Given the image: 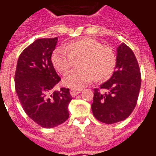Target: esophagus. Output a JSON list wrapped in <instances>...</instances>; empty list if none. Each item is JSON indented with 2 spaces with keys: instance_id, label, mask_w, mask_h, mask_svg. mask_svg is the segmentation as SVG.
Here are the masks:
<instances>
[{
  "instance_id": "esophagus-1",
  "label": "esophagus",
  "mask_w": 156,
  "mask_h": 156,
  "mask_svg": "<svg viewBox=\"0 0 156 156\" xmlns=\"http://www.w3.org/2000/svg\"><path fill=\"white\" fill-rule=\"evenodd\" d=\"M81 91H82L81 89H71V90H70V94H71V95L73 97H75L76 95L80 94Z\"/></svg>"
}]
</instances>
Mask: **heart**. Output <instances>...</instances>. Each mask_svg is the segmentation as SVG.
Returning <instances> with one entry per match:
<instances>
[{
  "label": "heart",
  "instance_id": "obj_1",
  "mask_svg": "<svg viewBox=\"0 0 156 156\" xmlns=\"http://www.w3.org/2000/svg\"><path fill=\"white\" fill-rule=\"evenodd\" d=\"M80 59H83L80 64L82 69L71 72L63 80L65 85L72 89H80L95 77L98 81L108 79L113 73L117 62L113 48L91 38H83L56 48L51 61L59 73L66 74L73 67L75 60Z\"/></svg>",
  "mask_w": 156,
  "mask_h": 156
}]
</instances>
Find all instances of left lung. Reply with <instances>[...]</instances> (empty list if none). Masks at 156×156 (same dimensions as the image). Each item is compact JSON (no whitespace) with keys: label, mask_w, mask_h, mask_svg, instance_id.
<instances>
[{"label":"left lung","mask_w":156,"mask_h":156,"mask_svg":"<svg viewBox=\"0 0 156 156\" xmlns=\"http://www.w3.org/2000/svg\"><path fill=\"white\" fill-rule=\"evenodd\" d=\"M116 58L115 71L100 88L94 90L91 105L94 116L107 124L124 120L132 113L141 84L140 68L133 51L122 44L117 48Z\"/></svg>","instance_id":"left-lung-1"}]
</instances>
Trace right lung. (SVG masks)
Instances as JSON below:
<instances>
[{
	"mask_svg": "<svg viewBox=\"0 0 156 156\" xmlns=\"http://www.w3.org/2000/svg\"><path fill=\"white\" fill-rule=\"evenodd\" d=\"M58 37L37 39L25 48L18 59L15 87L25 112L44 128H52L68 119L73 99L69 88H54L61 80L51 62Z\"/></svg>",
	"mask_w": 156,
	"mask_h": 156,
	"instance_id": "1",
	"label": "right lung"
}]
</instances>
